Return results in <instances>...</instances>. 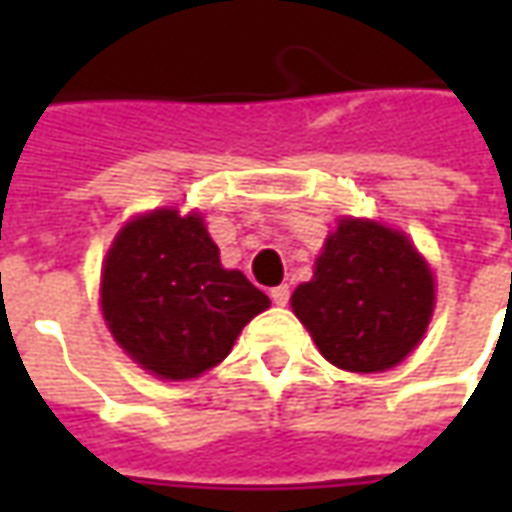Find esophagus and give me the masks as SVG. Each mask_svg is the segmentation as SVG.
<instances>
[{"label": "esophagus", "instance_id": "1", "mask_svg": "<svg viewBox=\"0 0 512 512\" xmlns=\"http://www.w3.org/2000/svg\"><path fill=\"white\" fill-rule=\"evenodd\" d=\"M271 301L277 304V307H285L290 301V288L288 285H279V288L271 290Z\"/></svg>", "mask_w": 512, "mask_h": 512}]
</instances>
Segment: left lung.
Here are the masks:
<instances>
[{"mask_svg": "<svg viewBox=\"0 0 512 512\" xmlns=\"http://www.w3.org/2000/svg\"><path fill=\"white\" fill-rule=\"evenodd\" d=\"M433 274L406 235L370 219H340L315 274L293 290V312L334 367L381 373L400 365L433 315Z\"/></svg>", "mask_w": 512, "mask_h": 512, "instance_id": "8db88e82", "label": "left lung"}]
</instances>
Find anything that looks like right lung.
Wrapping results in <instances>:
<instances>
[{"instance_id":"add662e5","label":"right lung","mask_w":512,"mask_h":512,"mask_svg":"<svg viewBox=\"0 0 512 512\" xmlns=\"http://www.w3.org/2000/svg\"><path fill=\"white\" fill-rule=\"evenodd\" d=\"M268 296L219 260L200 213L158 208L117 233L101 271V310L117 345L147 373L186 381L230 354Z\"/></svg>"}]
</instances>
